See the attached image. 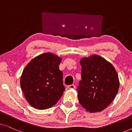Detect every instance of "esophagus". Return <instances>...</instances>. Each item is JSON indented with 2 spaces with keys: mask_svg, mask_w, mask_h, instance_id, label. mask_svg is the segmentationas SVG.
I'll list each match as a JSON object with an SVG mask.
<instances>
[{
  "mask_svg": "<svg viewBox=\"0 0 132 132\" xmlns=\"http://www.w3.org/2000/svg\"><path fill=\"white\" fill-rule=\"evenodd\" d=\"M68 88H69V89H75V85H68Z\"/></svg>",
  "mask_w": 132,
  "mask_h": 132,
  "instance_id": "obj_1",
  "label": "esophagus"
}]
</instances>
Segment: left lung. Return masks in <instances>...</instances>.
Instances as JSON below:
<instances>
[{
	"mask_svg": "<svg viewBox=\"0 0 132 132\" xmlns=\"http://www.w3.org/2000/svg\"><path fill=\"white\" fill-rule=\"evenodd\" d=\"M82 81L78 88V99L86 111L101 112L114 100L120 87L116 70L111 63L97 55L83 57Z\"/></svg>",
	"mask_w": 132,
	"mask_h": 132,
	"instance_id": "left-lung-1",
	"label": "left lung"
}]
</instances>
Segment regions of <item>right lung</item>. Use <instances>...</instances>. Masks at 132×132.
<instances>
[{
	"label": "right lung",
	"instance_id": "right-lung-1",
	"mask_svg": "<svg viewBox=\"0 0 132 132\" xmlns=\"http://www.w3.org/2000/svg\"><path fill=\"white\" fill-rule=\"evenodd\" d=\"M62 58L47 52L32 59L23 70L20 86L30 105L39 110L56 103L63 94L62 72L59 65Z\"/></svg>",
	"mask_w": 132,
	"mask_h": 132
}]
</instances>
